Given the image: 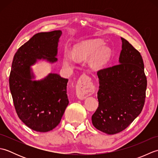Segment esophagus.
<instances>
[{"label": "esophagus", "mask_w": 158, "mask_h": 158, "mask_svg": "<svg viewBox=\"0 0 158 158\" xmlns=\"http://www.w3.org/2000/svg\"><path fill=\"white\" fill-rule=\"evenodd\" d=\"M94 89L88 77L82 76L79 78L77 83L76 93L79 99H85L87 97L92 94Z\"/></svg>", "instance_id": "esophagus-1"}]
</instances>
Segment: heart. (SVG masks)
Masks as SVG:
<instances>
[{"label":"heart","instance_id":"heart-1","mask_svg":"<svg viewBox=\"0 0 158 158\" xmlns=\"http://www.w3.org/2000/svg\"><path fill=\"white\" fill-rule=\"evenodd\" d=\"M90 56L89 66L94 69H100L109 62L111 51L108 46L104 45L102 40H88L75 45L73 53L66 50L64 53L63 62L66 66H70L75 63V59L85 60Z\"/></svg>","mask_w":158,"mask_h":158}]
</instances>
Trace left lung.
Segmentation results:
<instances>
[{
    "label": "left lung",
    "mask_w": 158,
    "mask_h": 158,
    "mask_svg": "<svg viewBox=\"0 0 158 158\" xmlns=\"http://www.w3.org/2000/svg\"><path fill=\"white\" fill-rule=\"evenodd\" d=\"M119 64L100 70L98 107L92 117L96 129L115 135L126 129L141 113L147 78L140 53L123 38Z\"/></svg>",
    "instance_id": "8db88e82"
}]
</instances>
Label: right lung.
Returning a JSON list of instances; mask_svg holds the SVG:
<instances>
[{"mask_svg":"<svg viewBox=\"0 0 158 158\" xmlns=\"http://www.w3.org/2000/svg\"><path fill=\"white\" fill-rule=\"evenodd\" d=\"M61 31L40 32L20 47L13 57L9 88L16 113L30 128L47 132L58 125L69 101L68 79L49 73L40 80L32 66L39 60L50 64L58 61V46Z\"/></svg>","mask_w":158,"mask_h":158,"instance_id":"add662e5","label":"right lung"}]
</instances>
